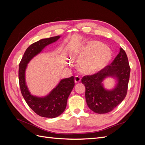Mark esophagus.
Returning <instances> with one entry per match:
<instances>
[{
    "label": "esophagus",
    "instance_id": "esophagus-1",
    "mask_svg": "<svg viewBox=\"0 0 145 145\" xmlns=\"http://www.w3.org/2000/svg\"><path fill=\"white\" fill-rule=\"evenodd\" d=\"M80 80H81V78H80V77L79 76H76L75 77V78H74V82H75L76 83H79L80 82Z\"/></svg>",
    "mask_w": 145,
    "mask_h": 145
}]
</instances>
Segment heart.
Segmentation results:
<instances>
[{
	"instance_id": "obj_1",
	"label": "heart",
	"mask_w": 145,
	"mask_h": 145,
	"mask_svg": "<svg viewBox=\"0 0 145 145\" xmlns=\"http://www.w3.org/2000/svg\"><path fill=\"white\" fill-rule=\"evenodd\" d=\"M109 48L98 41H89L80 51L77 66L81 72L93 74L99 71L111 59Z\"/></svg>"
}]
</instances>
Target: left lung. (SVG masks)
Instances as JSON below:
<instances>
[{
  "label": "left lung",
  "instance_id": "1",
  "mask_svg": "<svg viewBox=\"0 0 145 145\" xmlns=\"http://www.w3.org/2000/svg\"><path fill=\"white\" fill-rule=\"evenodd\" d=\"M130 67L125 51L120 48V52L109 65L93 75L83 76L86 103L90 109L97 114L111 112L125 98L128 91ZM106 76L116 77L118 83L112 90H105L102 81Z\"/></svg>",
  "mask_w": 145,
  "mask_h": 145
}]
</instances>
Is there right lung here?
Listing matches in <instances>:
<instances>
[{
    "label": "right lung",
    "mask_w": 145,
    "mask_h": 145,
    "mask_svg": "<svg viewBox=\"0 0 145 145\" xmlns=\"http://www.w3.org/2000/svg\"><path fill=\"white\" fill-rule=\"evenodd\" d=\"M59 38L60 36H57L43 39L33 43L26 50L19 63V80L21 93L30 108L37 115L43 117L55 118L63 112L67 107L68 98L75 85L74 77L72 76L62 79L49 95L45 97H37L30 94L26 85L25 69L28 62L35 56Z\"/></svg>",
    "instance_id": "obj_1"
}]
</instances>
